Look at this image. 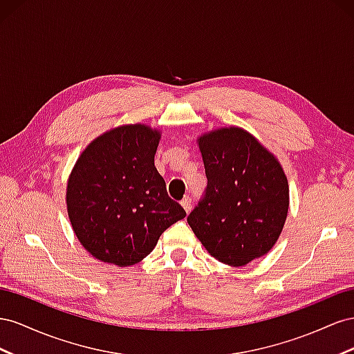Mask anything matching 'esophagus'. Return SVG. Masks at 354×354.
<instances>
[{
    "mask_svg": "<svg viewBox=\"0 0 354 354\" xmlns=\"http://www.w3.org/2000/svg\"><path fill=\"white\" fill-rule=\"evenodd\" d=\"M180 205H183V207L185 209V212H189L191 210V197L189 196H185L183 200H180Z\"/></svg>",
    "mask_w": 354,
    "mask_h": 354,
    "instance_id": "1",
    "label": "esophagus"
}]
</instances>
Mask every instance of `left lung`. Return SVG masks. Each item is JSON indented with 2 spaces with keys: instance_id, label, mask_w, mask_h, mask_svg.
<instances>
[{
  "instance_id": "8db88e82",
  "label": "left lung",
  "mask_w": 354,
  "mask_h": 354,
  "mask_svg": "<svg viewBox=\"0 0 354 354\" xmlns=\"http://www.w3.org/2000/svg\"><path fill=\"white\" fill-rule=\"evenodd\" d=\"M207 187L187 221L209 254L241 267L266 255L285 225L288 179L279 161L239 127L201 136Z\"/></svg>"
}]
</instances>
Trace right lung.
Here are the masks:
<instances>
[{
    "label": "right lung",
    "instance_id": "add662e5",
    "mask_svg": "<svg viewBox=\"0 0 354 354\" xmlns=\"http://www.w3.org/2000/svg\"><path fill=\"white\" fill-rule=\"evenodd\" d=\"M160 133L144 124L117 127L95 139L68 180L66 206L80 243L118 267L151 254L160 236L185 218L154 166Z\"/></svg>",
    "mask_w": 354,
    "mask_h": 354
}]
</instances>
